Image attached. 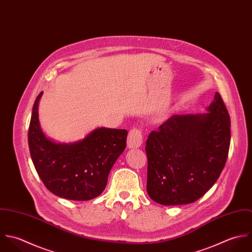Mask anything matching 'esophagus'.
I'll return each instance as SVG.
<instances>
[{"instance_id": "34e87169", "label": "esophagus", "mask_w": 252, "mask_h": 252, "mask_svg": "<svg viewBox=\"0 0 252 252\" xmlns=\"http://www.w3.org/2000/svg\"><path fill=\"white\" fill-rule=\"evenodd\" d=\"M143 142V137L141 130L138 128H132L128 132L127 136V147L132 149V148H139L142 145Z\"/></svg>"}]
</instances>
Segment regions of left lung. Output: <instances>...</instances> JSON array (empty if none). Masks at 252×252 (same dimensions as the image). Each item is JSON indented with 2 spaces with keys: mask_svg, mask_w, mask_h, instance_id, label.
<instances>
[{
  "mask_svg": "<svg viewBox=\"0 0 252 252\" xmlns=\"http://www.w3.org/2000/svg\"><path fill=\"white\" fill-rule=\"evenodd\" d=\"M208 113L173 115L146 141L147 193L163 205L198 201L217 181L230 147L231 121L221 95Z\"/></svg>",
  "mask_w": 252,
  "mask_h": 252,
  "instance_id": "left-lung-1",
  "label": "left lung"
}]
</instances>
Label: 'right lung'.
<instances>
[{
	"label": "right lung",
	"instance_id": "1",
	"mask_svg": "<svg viewBox=\"0 0 252 252\" xmlns=\"http://www.w3.org/2000/svg\"><path fill=\"white\" fill-rule=\"evenodd\" d=\"M35 100L28 131L34 166L55 196L72 201H89L104 191L109 172L126 146L127 131L98 127L83 140L62 144L49 139L41 129Z\"/></svg>",
	"mask_w": 252,
	"mask_h": 252
}]
</instances>
